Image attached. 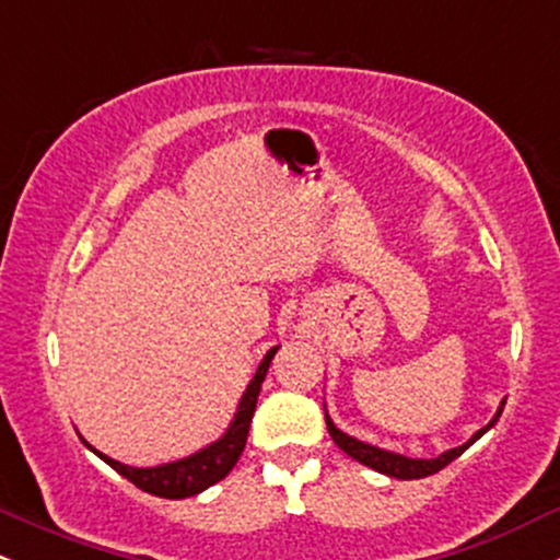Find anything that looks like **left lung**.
I'll use <instances>...</instances> for the list:
<instances>
[{
	"label": "left lung",
	"mask_w": 560,
	"mask_h": 560,
	"mask_svg": "<svg viewBox=\"0 0 560 560\" xmlns=\"http://www.w3.org/2000/svg\"><path fill=\"white\" fill-rule=\"evenodd\" d=\"M503 405H505V400L500 402L494 419L487 423L485 429H479V432L474 434L471 440L466 442V445L445 450V453L436 455V458H405V455H400V453H389V450L365 445V442L355 440V436L339 432V429L334 427V421L329 419V413H326V427H329V434H331V440L337 442V447L345 450V453L350 455V458H355L358 464L374 468V471L387 474V477H395V479H423V477H432V474H436V471H442V468H445L447 464H453V460L458 458V455H464L466 450L471 447L474 442H477L479 436L487 432V429H492L494 421H498L500 413H503Z\"/></svg>",
	"instance_id": "obj_1"
}]
</instances>
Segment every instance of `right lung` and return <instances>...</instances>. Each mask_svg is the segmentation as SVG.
Segmentation results:
<instances>
[{
    "label": "right lung",
    "mask_w": 560,
    "mask_h": 560,
    "mask_svg": "<svg viewBox=\"0 0 560 560\" xmlns=\"http://www.w3.org/2000/svg\"><path fill=\"white\" fill-rule=\"evenodd\" d=\"M276 350L266 352L262 363L255 371L253 382L247 384L244 389L240 405H236V413L231 427L226 429V434L221 440L213 442V445L202 447L199 453L189 455V458L173 460V464H163V466H152V468H133L120 464V460L107 458L105 453L94 450L86 440L81 436V442L92 450L94 455H100L107 466H113L120 477H126L131 485H137L139 490L158 494V498H168V500H182V498H191V494H199L208 487H213L215 481H221L231 468L236 466L240 460L244 445H247V432H249V421H253L255 405H258V395H260V384L268 374V365H271Z\"/></svg>",
    "instance_id": "1"
}]
</instances>
